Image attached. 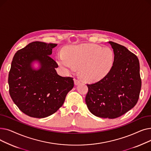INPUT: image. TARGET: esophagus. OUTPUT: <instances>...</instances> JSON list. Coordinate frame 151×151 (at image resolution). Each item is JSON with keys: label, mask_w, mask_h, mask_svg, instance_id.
Instances as JSON below:
<instances>
[{"label": "esophagus", "mask_w": 151, "mask_h": 151, "mask_svg": "<svg viewBox=\"0 0 151 151\" xmlns=\"http://www.w3.org/2000/svg\"><path fill=\"white\" fill-rule=\"evenodd\" d=\"M74 82H75V85H78V84H79L80 83V81L79 80H78L77 78H75L74 79Z\"/></svg>", "instance_id": "1"}]
</instances>
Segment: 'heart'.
I'll list each match as a JSON object with an SVG mask.
<instances>
[{"instance_id":"b5f03b06","label":"heart","mask_w":151,"mask_h":151,"mask_svg":"<svg viewBox=\"0 0 151 151\" xmlns=\"http://www.w3.org/2000/svg\"><path fill=\"white\" fill-rule=\"evenodd\" d=\"M114 60L113 51L109 47L93 44H82L71 47L66 55L59 56V65L68 71L80 68L84 80L98 81L111 70Z\"/></svg>"}]
</instances>
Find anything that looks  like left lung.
I'll return each mask as SVG.
<instances>
[{
    "instance_id": "1",
    "label": "left lung",
    "mask_w": 151,
    "mask_h": 151,
    "mask_svg": "<svg viewBox=\"0 0 151 151\" xmlns=\"http://www.w3.org/2000/svg\"><path fill=\"white\" fill-rule=\"evenodd\" d=\"M114 60L109 72L99 81L87 84L85 101L90 111L99 117L114 119L133 108L141 88L138 58L122 45L108 42Z\"/></svg>"
}]
</instances>
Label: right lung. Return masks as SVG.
<instances>
[{
  "label": "right lung",
  "mask_w": 151,
  "mask_h": 151,
  "mask_svg": "<svg viewBox=\"0 0 151 151\" xmlns=\"http://www.w3.org/2000/svg\"><path fill=\"white\" fill-rule=\"evenodd\" d=\"M56 44L34 42L15 53L9 74V93L22 113L35 117L49 116L62 106L67 93L74 86L73 78L59 76L57 62L50 55ZM38 60L41 68H31Z\"/></svg>",
  "instance_id": "1"
}]
</instances>
